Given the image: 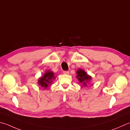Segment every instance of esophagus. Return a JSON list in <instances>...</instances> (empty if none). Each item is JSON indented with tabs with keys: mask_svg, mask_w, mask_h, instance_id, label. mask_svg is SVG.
<instances>
[{
	"mask_svg": "<svg viewBox=\"0 0 130 130\" xmlns=\"http://www.w3.org/2000/svg\"><path fill=\"white\" fill-rule=\"evenodd\" d=\"M63 73L65 74H69V71H63Z\"/></svg>",
	"mask_w": 130,
	"mask_h": 130,
	"instance_id": "34e87169",
	"label": "esophagus"
}]
</instances>
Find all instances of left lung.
Returning <instances> with one entry per match:
<instances>
[{
    "instance_id": "8db88e82",
    "label": "left lung",
    "mask_w": 130,
    "mask_h": 130,
    "mask_svg": "<svg viewBox=\"0 0 130 130\" xmlns=\"http://www.w3.org/2000/svg\"><path fill=\"white\" fill-rule=\"evenodd\" d=\"M77 78H78V79L80 83H83V85L86 86V82H88L91 79L90 76L87 75L85 71L83 70L79 69L77 72Z\"/></svg>"
}]
</instances>
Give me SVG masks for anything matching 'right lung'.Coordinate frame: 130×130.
I'll list each match as a JSON object with an SVG mask.
<instances>
[{
	"instance_id": "add662e5",
	"label": "right lung",
	"mask_w": 130,
	"mask_h": 130,
	"mask_svg": "<svg viewBox=\"0 0 130 130\" xmlns=\"http://www.w3.org/2000/svg\"><path fill=\"white\" fill-rule=\"evenodd\" d=\"M53 78H55L53 73L51 72V71H48L44 74L43 77L39 79V81H38V83L42 87L47 88L48 85L52 83Z\"/></svg>"
}]
</instances>
